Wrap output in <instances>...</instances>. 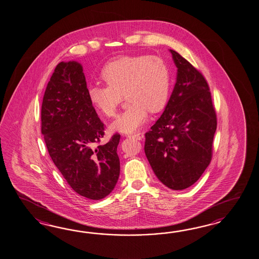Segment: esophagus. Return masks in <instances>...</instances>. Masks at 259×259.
<instances>
[{"instance_id": "esophagus-1", "label": "esophagus", "mask_w": 259, "mask_h": 259, "mask_svg": "<svg viewBox=\"0 0 259 259\" xmlns=\"http://www.w3.org/2000/svg\"><path fill=\"white\" fill-rule=\"evenodd\" d=\"M127 137L128 138H133V139H138V140H140V139L143 138V136L140 134V133H135V134H128L127 135Z\"/></svg>"}]
</instances>
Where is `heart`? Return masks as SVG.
<instances>
[{
	"instance_id": "b5f03b06",
	"label": "heart",
	"mask_w": 259,
	"mask_h": 259,
	"mask_svg": "<svg viewBox=\"0 0 259 259\" xmlns=\"http://www.w3.org/2000/svg\"><path fill=\"white\" fill-rule=\"evenodd\" d=\"M106 84H93L89 99L105 117L112 118L124 93L126 108L111 124L116 131L133 133L146 122L149 110L155 113L164 108L170 91V70L158 56H122L110 61L101 70Z\"/></svg>"
}]
</instances>
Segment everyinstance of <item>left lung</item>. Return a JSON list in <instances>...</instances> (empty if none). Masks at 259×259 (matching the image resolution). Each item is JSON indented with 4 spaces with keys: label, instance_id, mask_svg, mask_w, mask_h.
I'll return each mask as SVG.
<instances>
[{
    "label": "left lung",
    "instance_id": "8db88e82",
    "mask_svg": "<svg viewBox=\"0 0 259 259\" xmlns=\"http://www.w3.org/2000/svg\"><path fill=\"white\" fill-rule=\"evenodd\" d=\"M170 52L177 82L164 112L145 134L144 151L159 181L183 190L196 183L211 161L217 117L201 72Z\"/></svg>",
    "mask_w": 259,
    "mask_h": 259
}]
</instances>
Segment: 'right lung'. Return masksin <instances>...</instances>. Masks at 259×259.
<instances>
[{
	"label": "right lung",
	"mask_w": 259,
	"mask_h": 259,
	"mask_svg": "<svg viewBox=\"0 0 259 259\" xmlns=\"http://www.w3.org/2000/svg\"><path fill=\"white\" fill-rule=\"evenodd\" d=\"M105 127L89 99L81 64L58 63L45 91L41 133L50 156L70 187L93 200L109 195L120 175V134L97 146Z\"/></svg>",
	"instance_id": "right-lung-1"
}]
</instances>
